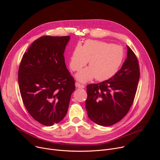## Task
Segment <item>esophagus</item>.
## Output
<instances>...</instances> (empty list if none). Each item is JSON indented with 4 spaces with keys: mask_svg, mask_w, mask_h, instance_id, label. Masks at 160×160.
I'll return each mask as SVG.
<instances>
[{
    "mask_svg": "<svg viewBox=\"0 0 160 160\" xmlns=\"http://www.w3.org/2000/svg\"><path fill=\"white\" fill-rule=\"evenodd\" d=\"M75 86H76V87H78V88H83L85 87V85H83L82 84H80L78 82L75 83Z\"/></svg>",
    "mask_w": 160,
    "mask_h": 160,
    "instance_id": "esophagus-1",
    "label": "esophagus"
}]
</instances>
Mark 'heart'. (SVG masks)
<instances>
[{
  "label": "heart",
  "instance_id": "1",
  "mask_svg": "<svg viewBox=\"0 0 160 160\" xmlns=\"http://www.w3.org/2000/svg\"><path fill=\"white\" fill-rule=\"evenodd\" d=\"M124 57L123 49L117 45L99 40H88L82 47L77 45L73 49L69 65L73 72L85 68L77 75V79L85 83L96 77L99 81L109 79L119 70Z\"/></svg>",
  "mask_w": 160,
  "mask_h": 160
}]
</instances>
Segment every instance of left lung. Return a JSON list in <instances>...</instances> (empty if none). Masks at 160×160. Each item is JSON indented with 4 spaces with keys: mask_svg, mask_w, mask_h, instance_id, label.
Here are the masks:
<instances>
[{
    "mask_svg": "<svg viewBox=\"0 0 160 160\" xmlns=\"http://www.w3.org/2000/svg\"><path fill=\"white\" fill-rule=\"evenodd\" d=\"M127 59L121 69L111 78L87 86L85 108L88 118L101 126L120 121L128 112L139 80L138 60L127 45Z\"/></svg>",
    "mask_w": 160,
    "mask_h": 160,
    "instance_id": "obj_1",
    "label": "left lung"
}]
</instances>
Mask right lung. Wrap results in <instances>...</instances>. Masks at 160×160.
<instances>
[{"instance_id": "obj_1", "label": "right lung", "mask_w": 160, "mask_h": 160, "mask_svg": "<svg viewBox=\"0 0 160 160\" xmlns=\"http://www.w3.org/2000/svg\"><path fill=\"white\" fill-rule=\"evenodd\" d=\"M70 40V36L38 38L24 54L19 68L22 102L30 115L45 126L64 118L75 89L64 57Z\"/></svg>"}]
</instances>
